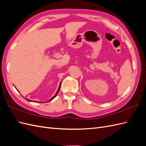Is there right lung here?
I'll list each match as a JSON object with an SVG mask.
<instances>
[{
  "instance_id": "right-lung-1",
  "label": "right lung",
  "mask_w": 146,
  "mask_h": 146,
  "mask_svg": "<svg viewBox=\"0 0 146 146\" xmlns=\"http://www.w3.org/2000/svg\"><path fill=\"white\" fill-rule=\"evenodd\" d=\"M60 86H61V83H60V86H59V88H58V91H56V94H55V96H54V97H53V98H52L50 100H48L47 102H49V101H51L52 100H53V99H54L55 98V97L57 96V94H58V92H59V91H60ZM26 100H28V101H29V102H31V101H32V100H29L28 99H26ZM35 102H36V101H35Z\"/></svg>"
}]
</instances>
